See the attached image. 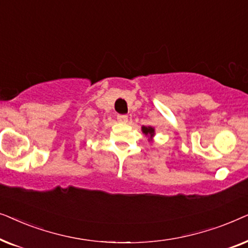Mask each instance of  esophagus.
I'll list each match as a JSON object with an SVG mask.
<instances>
[{
  "label": "esophagus",
  "mask_w": 248,
  "mask_h": 248,
  "mask_svg": "<svg viewBox=\"0 0 248 248\" xmlns=\"http://www.w3.org/2000/svg\"><path fill=\"white\" fill-rule=\"evenodd\" d=\"M117 121H118V123H121V124H126L128 122V116L127 115H118Z\"/></svg>",
  "instance_id": "obj_1"
}]
</instances>
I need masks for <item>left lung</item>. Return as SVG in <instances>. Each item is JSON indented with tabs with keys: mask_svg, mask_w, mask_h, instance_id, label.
Instances as JSON below:
<instances>
[{
	"mask_svg": "<svg viewBox=\"0 0 248 248\" xmlns=\"http://www.w3.org/2000/svg\"><path fill=\"white\" fill-rule=\"evenodd\" d=\"M142 132H143V134L148 135V137H150V139H152V137L155 135V128L152 126H142Z\"/></svg>",
	"mask_w": 248,
	"mask_h": 248,
	"instance_id": "left-lung-1",
	"label": "left lung"
}]
</instances>
